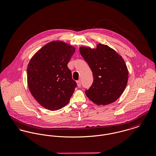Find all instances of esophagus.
I'll list each match as a JSON object with an SVG mask.
<instances>
[{
	"label": "esophagus",
	"instance_id": "1",
	"mask_svg": "<svg viewBox=\"0 0 156 156\" xmlns=\"http://www.w3.org/2000/svg\"><path fill=\"white\" fill-rule=\"evenodd\" d=\"M76 83H77V85H78V87H81V81L80 80V81H76Z\"/></svg>",
	"mask_w": 156,
	"mask_h": 156
}]
</instances>
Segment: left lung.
<instances>
[{
  "label": "left lung",
  "mask_w": 156,
  "mask_h": 156,
  "mask_svg": "<svg viewBox=\"0 0 156 156\" xmlns=\"http://www.w3.org/2000/svg\"><path fill=\"white\" fill-rule=\"evenodd\" d=\"M80 51L93 75V84L85 91L87 96L98 106L115 102L123 93L128 80V70L122 56L101 44L96 48L81 46Z\"/></svg>",
  "instance_id": "left-lung-1"
}]
</instances>
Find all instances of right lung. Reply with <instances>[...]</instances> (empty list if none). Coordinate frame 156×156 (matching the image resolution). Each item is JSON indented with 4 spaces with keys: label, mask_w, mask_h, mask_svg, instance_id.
<instances>
[{
    "label": "right lung",
    "mask_w": 156,
    "mask_h": 156,
    "mask_svg": "<svg viewBox=\"0 0 156 156\" xmlns=\"http://www.w3.org/2000/svg\"><path fill=\"white\" fill-rule=\"evenodd\" d=\"M75 51L61 41L40 48L27 66V83L31 94L43 108L57 110L69 101L76 83L67 65Z\"/></svg>",
    "instance_id": "1"
}]
</instances>
